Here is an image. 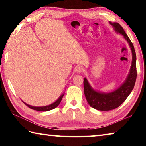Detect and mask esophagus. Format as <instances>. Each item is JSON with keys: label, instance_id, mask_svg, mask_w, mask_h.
I'll return each instance as SVG.
<instances>
[{"label": "esophagus", "instance_id": "34e87169", "mask_svg": "<svg viewBox=\"0 0 146 146\" xmlns=\"http://www.w3.org/2000/svg\"><path fill=\"white\" fill-rule=\"evenodd\" d=\"M84 70V67L82 66H76L75 68L76 72L78 73H80L83 72Z\"/></svg>", "mask_w": 146, "mask_h": 146}]
</instances>
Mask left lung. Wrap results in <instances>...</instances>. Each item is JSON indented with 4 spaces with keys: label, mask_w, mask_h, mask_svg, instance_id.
I'll use <instances>...</instances> for the list:
<instances>
[{
    "label": "left lung",
    "mask_w": 146,
    "mask_h": 146,
    "mask_svg": "<svg viewBox=\"0 0 146 146\" xmlns=\"http://www.w3.org/2000/svg\"><path fill=\"white\" fill-rule=\"evenodd\" d=\"M116 33L123 36L129 44L132 54V61L129 73L126 80L117 89L111 92H102L91 87L87 79H84V94L88 103L91 107L99 111H110L119 107L132 92L137 78L136 54L133 45L123 28L118 23L110 22Z\"/></svg>",
    "instance_id": "8db88e82"
}]
</instances>
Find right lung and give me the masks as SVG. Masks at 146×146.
Listing matches in <instances>:
<instances>
[{
	"label": "right lung",
	"mask_w": 146,
	"mask_h": 146,
	"mask_svg": "<svg viewBox=\"0 0 146 146\" xmlns=\"http://www.w3.org/2000/svg\"><path fill=\"white\" fill-rule=\"evenodd\" d=\"M63 96H64V93L62 94L60 96L59 98L57 99L55 102H53L52 104H50L47 105V106H31V105L25 103V102L23 101V102L24 104L27 105V106H28L30 108H31V109H32L33 110L38 111H47L52 110L58 106L60 104V102H61Z\"/></svg>",
	"instance_id": "right-lung-1"
}]
</instances>
